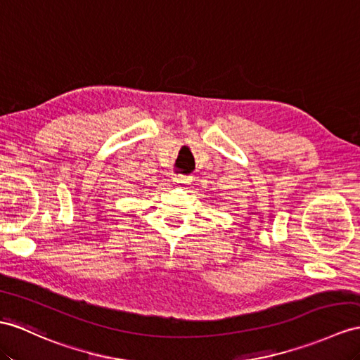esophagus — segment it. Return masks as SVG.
<instances>
[{
    "label": "esophagus",
    "mask_w": 360,
    "mask_h": 360,
    "mask_svg": "<svg viewBox=\"0 0 360 360\" xmlns=\"http://www.w3.org/2000/svg\"><path fill=\"white\" fill-rule=\"evenodd\" d=\"M174 181L180 186H188V185H191L192 177H189V175H179V177H174Z\"/></svg>",
    "instance_id": "esophagus-1"
}]
</instances>
